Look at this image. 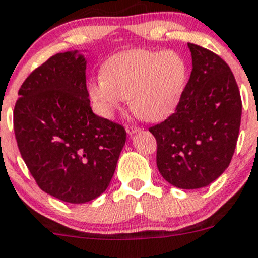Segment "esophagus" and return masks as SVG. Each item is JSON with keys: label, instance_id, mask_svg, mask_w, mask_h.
Segmentation results:
<instances>
[{"label": "esophagus", "instance_id": "esophagus-1", "mask_svg": "<svg viewBox=\"0 0 258 258\" xmlns=\"http://www.w3.org/2000/svg\"><path fill=\"white\" fill-rule=\"evenodd\" d=\"M126 133H128V135H134L135 133L140 132V128L139 126H134V125H126Z\"/></svg>", "mask_w": 258, "mask_h": 258}]
</instances>
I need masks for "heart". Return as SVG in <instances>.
<instances>
[{"mask_svg": "<svg viewBox=\"0 0 258 258\" xmlns=\"http://www.w3.org/2000/svg\"><path fill=\"white\" fill-rule=\"evenodd\" d=\"M186 81L187 66L177 53L132 49L111 55L102 76L88 84V93L103 118H113L130 98L139 118L159 121L176 108Z\"/></svg>", "mask_w": 258, "mask_h": 258, "instance_id": "b5f03b06", "label": "heart"}]
</instances>
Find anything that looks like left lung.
<instances>
[{
    "label": "left lung",
    "mask_w": 258,
    "mask_h": 258,
    "mask_svg": "<svg viewBox=\"0 0 258 258\" xmlns=\"http://www.w3.org/2000/svg\"><path fill=\"white\" fill-rule=\"evenodd\" d=\"M187 47L192 71L179 104L149 132L156 139V165L164 179L192 190L208 186L230 165L242 103L227 63L198 44Z\"/></svg>",
    "instance_id": "1"
}]
</instances>
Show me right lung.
<instances>
[{
  "mask_svg": "<svg viewBox=\"0 0 258 258\" xmlns=\"http://www.w3.org/2000/svg\"><path fill=\"white\" fill-rule=\"evenodd\" d=\"M87 60L78 50L57 53L18 90L13 128L37 185L70 204L102 195L125 144V129L90 108Z\"/></svg>",
  "mask_w": 258,
  "mask_h": 258,
  "instance_id": "add662e5",
  "label": "right lung"
}]
</instances>
